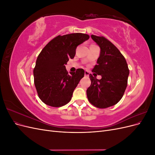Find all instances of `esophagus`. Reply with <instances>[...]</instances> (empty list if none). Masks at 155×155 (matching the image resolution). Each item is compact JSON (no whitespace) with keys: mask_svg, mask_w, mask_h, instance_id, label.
Here are the masks:
<instances>
[{"mask_svg":"<svg viewBox=\"0 0 155 155\" xmlns=\"http://www.w3.org/2000/svg\"><path fill=\"white\" fill-rule=\"evenodd\" d=\"M89 74H90V72H89L88 71H87V70H85V76H88Z\"/></svg>","mask_w":155,"mask_h":155,"instance_id":"obj_1","label":"esophagus"}]
</instances>
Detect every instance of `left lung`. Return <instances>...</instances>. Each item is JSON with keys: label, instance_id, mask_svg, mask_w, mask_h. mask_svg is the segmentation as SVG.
Masks as SVG:
<instances>
[{"label": "left lung", "instance_id": "8db88e82", "mask_svg": "<svg viewBox=\"0 0 155 155\" xmlns=\"http://www.w3.org/2000/svg\"><path fill=\"white\" fill-rule=\"evenodd\" d=\"M100 46V54L92 72L101 79L89 75L91 85L87 90L88 101L97 108L105 109L116 105L123 97L129 74L127 63L120 50L104 37L92 35Z\"/></svg>", "mask_w": 155, "mask_h": 155}]
</instances>
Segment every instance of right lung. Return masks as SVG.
Segmentation results:
<instances>
[{
    "label": "right lung",
    "instance_id": "add662e5",
    "mask_svg": "<svg viewBox=\"0 0 155 155\" xmlns=\"http://www.w3.org/2000/svg\"><path fill=\"white\" fill-rule=\"evenodd\" d=\"M89 37L81 33L58 35L41 51L34 69V84L39 98L45 104L59 107L71 100L85 71L78 68L69 74L65 64L74 58L77 46Z\"/></svg>",
    "mask_w": 155,
    "mask_h": 155
}]
</instances>
